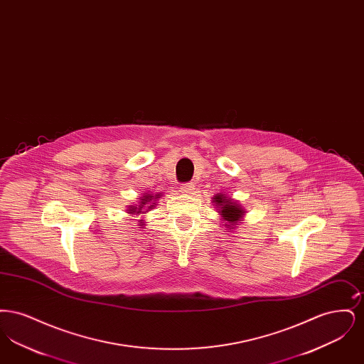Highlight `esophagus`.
<instances>
[{
    "mask_svg": "<svg viewBox=\"0 0 364 364\" xmlns=\"http://www.w3.org/2000/svg\"><path fill=\"white\" fill-rule=\"evenodd\" d=\"M181 192L186 195H193L195 186L192 183H184V184H181Z\"/></svg>",
    "mask_w": 364,
    "mask_h": 364,
    "instance_id": "34e87169",
    "label": "esophagus"
}]
</instances>
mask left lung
<instances>
[{
    "mask_svg": "<svg viewBox=\"0 0 364 364\" xmlns=\"http://www.w3.org/2000/svg\"><path fill=\"white\" fill-rule=\"evenodd\" d=\"M214 202H215V205L220 206L218 208L221 210L220 213L224 217V221H228L229 224H233V223H237L242 218V213H244L242 208L237 206L236 203L230 202L229 199H225L224 195H215Z\"/></svg>",
    "mask_w": 364,
    "mask_h": 364,
    "instance_id": "left-lung-1",
    "label": "left lung"
}]
</instances>
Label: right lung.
<instances>
[{
  "label": "right lung",
  "mask_w": 364,
  "mask_h": 364,
  "mask_svg": "<svg viewBox=\"0 0 364 364\" xmlns=\"http://www.w3.org/2000/svg\"><path fill=\"white\" fill-rule=\"evenodd\" d=\"M156 198H158V196H156ZM151 199H154V196H150V195H146V196H144V198H143V199H140V206H139V208H136L139 211L136 212V210H134L133 208H131V210H129V211H131V213H141V211H143V208H146V206H147V205H150V203H149V202H150V200H151ZM153 206H154V203H151V206H150V208H153Z\"/></svg>",
  "instance_id": "obj_1"
}]
</instances>
